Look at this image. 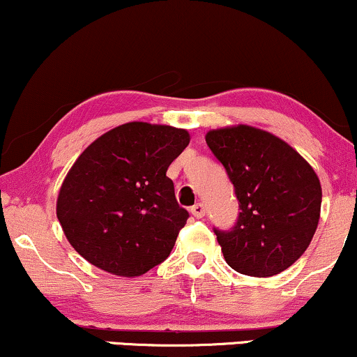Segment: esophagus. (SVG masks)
<instances>
[{
	"instance_id": "34e87169",
	"label": "esophagus",
	"mask_w": 357,
	"mask_h": 357,
	"mask_svg": "<svg viewBox=\"0 0 357 357\" xmlns=\"http://www.w3.org/2000/svg\"><path fill=\"white\" fill-rule=\"evenodd\" d=\"M204 213H206V208H204L203 203H196V204L191 208V214H192V216H195V218H203Z\"/></svg>"
}]
</instances>
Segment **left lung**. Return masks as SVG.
I'll return each mask as SVG.
<instances>
[{
  "mask_svg": "<svg viewBox=\"0 0 357 357\" xmlns=\"http://www.w3.org/2000/svg\"><path fill=\"white\" fill-rule=\"evenodd\" d=\"M206 143L225 166L241 213L227 231L214 227L226 263L268 278L298 261L316 233L321 184L289 144L251 126L209 131Z\"/></svg>",
  "mask_w": 357,
  "mask_h": 357,
  "instance_id": "obj_1",
  "label": "left lung"
}]
</instances>
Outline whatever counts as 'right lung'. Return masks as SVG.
<instances>
[{
    "label": "right lung",
    "instance_id": "1",
    "mask_svg": "<svg viewBox=\"0 0 357 357\" xmlns=\"http://www.w3.org/2000/svg\"><path fill=\"white\" fill-rule=\"evenodd\" d=\"M188 144L186 130L137 121L89 144L56 203L71 246L116 276H141L161 264L190 218L166 176Z\"/></svg>",
    "mask_w": 357,
    "mask_h": 357
}]
</instances>
